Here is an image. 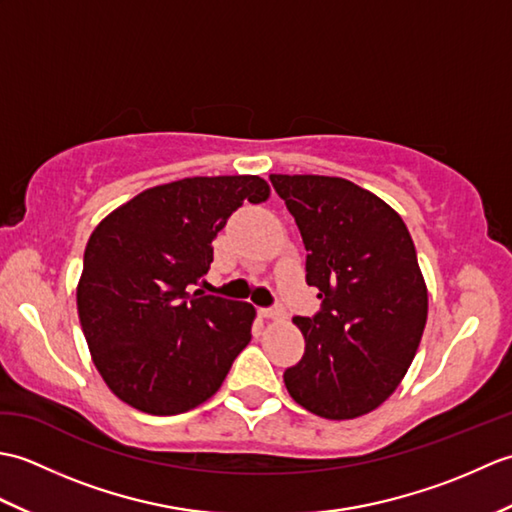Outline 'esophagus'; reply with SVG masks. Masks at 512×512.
<instances>
[{
	"label": "esophagus",
	"mask_w": 512,
	"mask_h": 512,
	"mask_svg": "<svg viewBox=\"0 0 512 512\" xmlns=\"http://www.w3.org/2000/svg\"><path fill=\"white\" fill-rule=\"evenodd\" d=\"M262 317H266V319H284V308H262Z\"/></svg>",
	"instance_id": "34e87169"
}]
</instances>
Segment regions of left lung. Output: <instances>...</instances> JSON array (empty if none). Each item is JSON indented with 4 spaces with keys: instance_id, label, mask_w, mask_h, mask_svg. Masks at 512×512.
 I'll list each match as a JSON object with an SVG mask.
<instances>
[{
    "instance_id": "obj_1",
    "label": "left lung",
    "mask_w": 512,
    "mask_h": 512,
    "mask_svg": "<svg viewBox=\"0 0 512 512\" xmlns=\"http://www.w3.org/2000/svg\"><path fill=\"white\" fill-rule=\"evenodd\" d=\"M270 182L306 246L321 310L295 317L306 352L284 372L288 394L328 420L369 413L394 394L427 323V286L402 217L374 193L330 176Z\"/></svg>"
}]
</instances>
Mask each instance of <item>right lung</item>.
<instances>
[{
  "instance_id": "right-lung-1",
  "label": "right lung",
  "mask_w": 512,
  "mask_h": 512,
  "mask_svg": "<svg viewBox=\"0 0 512 512\" xmlns=\"http://www.w3.org/2000/svg\"><path fill=\"white\" fill-rule=\"evenodd\" d=\"M268 195L259 176L184 178L138 193L94 228L76 308L96 369L129 407L176 416L222 387L255 308L191 286L209 273L233 211Z\"/></svg>"
}]
</instances>
